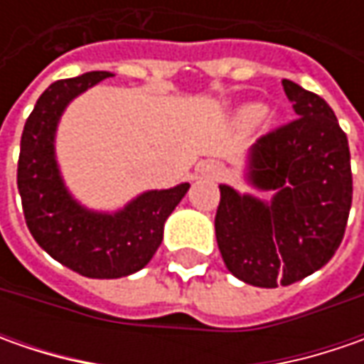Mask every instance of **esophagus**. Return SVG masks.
Instances as JSON below:
<instances>
[{
	"label": "esophagus",
	"instance_id": "34e87169",
	"mask_svg": "<svg viewBox=\"0 0 364 364\" xmlns=\"http://www.w3.org/2000/svg\"><path fill=\"white\" fill-rule=\"evenodd\" d=\"M223 174H225V170H223V166H220L218 161H203V164L198 166V176H203V178L218 180Z\"/></svg>",
	"mask_w": 364,
	"mask_h": 364
}]
</instances>
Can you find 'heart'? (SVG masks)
I'll list each match as a JSON object with an SVG mask.
<instances>
[{"label":"heart","mask_w":364,"mask_h":364,"mask_svg":"<svg viewBox=\"0 0 364 364\" xmlns=\"http://www.w3.org/2000/svg\"><path fill=\"white\" fill-rule=\"evenodd\" d=\"M249 115H251V117H259V115H261V109H257V107H255V109H251V111H249Z\"/></svg>","instance_id":"obj_1"}]
</instances>
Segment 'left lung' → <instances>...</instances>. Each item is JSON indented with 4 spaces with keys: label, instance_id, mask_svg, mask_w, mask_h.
<instances>
[{
    "label": "left lung",
    "instance_id": "1",
    "mask_svg": "<svg viewBox=\"0 0 364 364\" xmlns=\"http://www.w3.org/2000/svg\"><path fill=\"white\" fill-rule=\"evenodd\" d=\"M296 121L259 137L247 156V182L272 200L220 184L215 217L227 269L257 287L289 286L328 263L343 241L353 203L346 133L328 103L282 80Z\"/></svg>",
    "mask_w": 364,
    "mask_h": 364
}]
</instances>
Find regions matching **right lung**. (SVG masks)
Wrapping results in <instances>:
<instances>
[{
	"label": "right lung",
	"mask_w": 364,
	"mask_h": 364,
	"mask_svg": "<svg viewBox=\"0 0 364 364\" xmlns=\"http://www.w3.org/2000/svg\"><path fill=\"white\" fill-rule=\"evenodd\" d=\"M105 70L52 82L36 101L23 125L18 161V190L26 225L50 257L92 279H117L144 269L164 239V223L188 192L147 190L115 213L91 210L78 203L64 184L56 161V129L64 109L89 91Z\"/></svg>",
	"instance_id": "1"
}]
</instances>
